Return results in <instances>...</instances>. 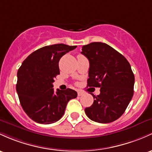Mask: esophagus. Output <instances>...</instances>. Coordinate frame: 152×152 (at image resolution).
<instances>
[{
    "mask_svg": "<svg viewBox=\"0 0 152 152\" xmlns=\"http://www.w3.org/2000/svg\"><path fill=\"white\" fill-rule=\"evenodd\" d=\"M84 93L81 90H79V91H78V95H79V96H82V95H84Z\"/></svg>",
    "mask_w": 152,
    "mask_h": 152,
    "instance_id": "34e87169",
    "label": "esophagus"
}]
</instances>
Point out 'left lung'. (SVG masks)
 Here are the masks:
<instances>
[{
	"label": "left lung",
	"instance_id": "obj_1",
	"mask_svg": "<svg viewBox=\"0 0 152 152\" xmlns=\"http://www.w3.org/2000/svg\"><path fill=\"white\" fill-rule=\"evenodd\" d=\"M81 54L89 61L87 86L99 87L92 96V105L85 113L94 122H113L124 113L133 95L135 78L126 58L108 45L91 42L84 45Z\"/></svg>",
	"mask_w": 152,
	"mask_h": 152
}]
</instances>
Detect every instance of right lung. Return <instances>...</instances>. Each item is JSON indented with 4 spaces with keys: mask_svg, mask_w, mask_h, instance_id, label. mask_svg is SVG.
Listing matches in <instances>:
<instances>
[{
    "mask_svg": "<svg viewBox=\"0 0 152 152\" xmlns=\"http://www.w3.org/2000/svg\"><path fill=\"white\" fill-rule=\"evenodd\" d=\"M77 46L56 44L39 48L30 54L18 70L16 91L25 113L41 124H50L64 115L68 101L77 92L53 89L54 79L60 74L59 61Z\"/></svg>",
    "mask_w": 152,
    "mask_h": 152,
    "instance_id": "obj_1",
    "label": "right lung"
}]
</instances>
